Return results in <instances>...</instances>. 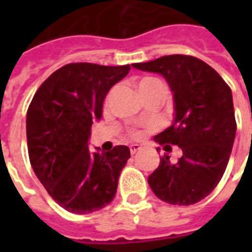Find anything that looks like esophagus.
Listing matches in <instances>:
<instances>
[{"label": "esophagus", "mask_w": 252, "mask_h": 252, "mask_svg": "<svg viewBox=\"0 0 252 252\" xmlns=\"http://www.w3.org/2000/svg\"><path fill=\"white\" fill-rule=\"evenodd\" d=\"M142 146L138 145V144H132V145L129 146V150H130V154H136L138 152V150H141Z\"/></svg>", "instance_id": "obj_1"}]
</instances>
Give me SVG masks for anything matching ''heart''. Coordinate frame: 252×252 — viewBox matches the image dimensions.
<instances>
[{
    "mask_svg": "<svg viewBox=\"0 0 252 252\" xmlns=\"http://www.w3.org/2000/svg\"><path fill=\"white\" fill-rule=\"evenodd\" d=\"M136 87H137L138 93L141 95V98L146 96V95L153 94V93H165L166 86L159 78L153 76H145L138 78L136 81ZM138 130H132V136L133 137H138L140 136Z\"/></svg>",
    "mask_w": 252,
    "mask_h": 252,
    "instance_id": "heart-1",
    "label": "heart"
}]
</instances>
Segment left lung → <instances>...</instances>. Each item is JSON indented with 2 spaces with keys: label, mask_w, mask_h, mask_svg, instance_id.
Returning <instances> with one entry per match:
<instances>
[{
  "label": "left lung",
  "mask_w": 252,
  "mask_h": 252,
  "mask_svg": "<svg viewBox=\"0 0 252 252\" xmlns=\"http://www.w3.org/2000/svg\"><path fill=\"white\" fill-rule=\"evenodd\" d=\"M132 66L167 81L174 95V123L154 141L178 145L183 152L175 163L165 154L148 183L154 195L168 204L199 203L221 180L234 144L237 123L230 87L207 63L186 55Z\"/></svg>",
  "instance_id": "8db88e82"
}]
</instances>
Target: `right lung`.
Wrapping results in <instances>:
<instances>
[{"instance_id":"add662e5","label":"right lung","mask_w":252,"mask_h":252,"mask_svg":"<svg viewBox=\"0 0 252 252\" xmlns=\"http://www.w3.org/2000/svg\"><path fill=\"white\" fill-rule=\"evenodd\" d=\"M129 70V65H64L40 85L30 103L26 119L30 162L51 197L68 212L99 211L116 195L129 148L90 152L89 140L93 122L102 118L107 93Z\"/></svg>"}]
</instances>
